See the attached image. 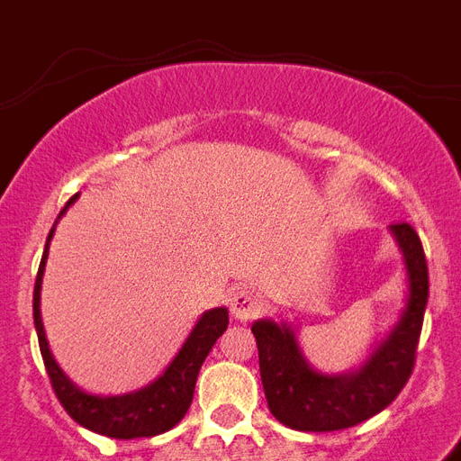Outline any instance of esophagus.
Segmentation results:
<instances>
[{"label":"esophagus","instance_id":"esophagus-1","mask_svg":"<svg viewBox=\"0 0 461 461\" xmlns=\"http://www.w3.org/2000/svg\"><path fill=\"white\" fill-rule=\"evenodd\" d=\"M260 308H263V299L253 289H237L230 299V311L237 321H251L260 313Z\"/></svg>","mask_w":461,"mask_h":461}]
</instances>
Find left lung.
Masks as SVG:
<instances>
[{
    "label": "left lung",
    "instance_id": "obj_1",
    "mask_svg": "<svg viewBox=\"0 0 461 461\" xmlns=\"http://www.w3.org/2000/svg\"><path fill=\"white\" fill-rule=\"evenodd\" d=\"M390 234L400 246L407 270V306L357 371H315L289 322L270 318L253 322L267 407L289 429L313 433L351 429L380 414L407 385L429 303V266L411 224H390Z\"/></svg>",
    "mask_w": 461,
    "mask_h": 461
}]
</instances>
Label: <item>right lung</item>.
<instances>
[{"instance_id": "obj_1", "label": "right lung", "mask_w": 461, "mask_h": 461, "mask_svg": "<svg viewBox=\"0 0 461 461\" xmlns=\"http://www.w3.org/2000/svg\"><path fill=\"white\" fill-rule=\"evenodd\" d=\"M76 198L78 195H74L64 205V210L57 217V222H59L61 215L67 212L68 205ZM57 222H54V227H57ZM54 227L50 231V237H47L45 253H42L38 277H35L32 321H35V330H38L40 354H42V361H45L47 375L52 380L57 400L61 402V407L67 409V414L76 423H81L83 429L100 433V436L117 438V440L153 438L174 429L184 419L188 407H191L195 380H198V371H201L203 361H205V357L212 349V344L217 342V337L222 335L227 325H230L227 308H210V311H205L198 318L194 330L188 332L186 342L181 344V349L172 358V364L167 366L162 375L155 378L150 385L126 394L86 393L54 361L50 344H47L42 315H40V289H42V275H45L47 253H50V241L54 237Z\"/></svg>"}]
</instances>
